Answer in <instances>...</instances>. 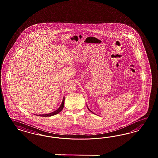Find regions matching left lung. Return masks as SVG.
<instances>
[{"label": "left lung", "mask_w": 158, "mask_h": 158, "mask_svg": "<svg viewBox=\"0 0 158 158\" xmlns=\"http://www.w3.org/2000/svg\"><path fill=\"white\" fill-rule=\"evenodd\" d=\"M87 108H88V106H87ZM88 110H89V111H91V112H92V111H91V110H89V108H88Z\"/></svg>", "instance_id": "obj_1"}]
</instances>
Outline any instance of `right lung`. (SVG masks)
Masks as SVG:
<instances>
[{
	"label": "right lung",
	"instance_id": "obj_1",
	"mask_svg": "<svg viewBox=\"0 0 158 158\" xmlns=\"http://www.w3.org/2000/svg\"><path fill=\"white\" fill-rule=\"evenodd\" d=\"M64 97L63 98V101L61 102V104L59 108L56 110V111H54L53 112H51V113H49V114H40V115H38V116H40V117H51V116H53V115H55L57 114H59L60 112L62 111V110L64 108Z\"/></svg>",
	"mask_w": 158,
	"mask_h": 158
}]
</instances>
